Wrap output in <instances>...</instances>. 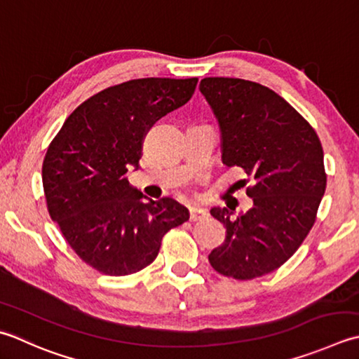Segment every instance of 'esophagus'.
<instances>
[{
  "instance_id": "esophagus-1",
  "label": "esophagus",
  "mask_w": 359,
  "mask_h": 359,
  "mask_svg": "<svg viewBox=\"0 0 359 359\" xmlns=\"http://www.w3.org/2000/svg\"><path fill=\"white\" fill-rule=\"evenodd\" d=\"M207 216V212L201 207H189V221H199Z\"/></svg>"
}]
</instances>
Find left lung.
Returning <instances> with one entry per match:
<instances>
[{
    "label": "left lung",
    "mask_w": 359,
    "mask_h": 359,
    "mask_svg": "<svg viewBox=\"0 0 359 359\" xmlns=\"http://www.w3.org/2000/svg\"><path fill=\"white\" fill-rule=\"evenodd\" d=\"M199 90L219 123L222 163L248 174L254 201L238 216L230 207L210 210L227 235L208 262L236 280L266 276L294 255L314 226L327 187L320 140L290 102L262 83L205 77Z\"/></svg>",
    "instance_id": "obj_1"
}]
</instances>
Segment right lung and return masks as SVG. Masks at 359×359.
Listing matches in <instances>:
<instances>
[{
  "mask_svg": "<svg viewBox=\"0 0 359 359\" xmlns=\"http://www.w3.org/2000/svg\"><path fill=\"white\" fill-rule=\"evenodd\" d=\"M198 77H144L109 87L69 115L41 168L51 219L77 257L105 276H130L157 258L161 238L189 219L171 198L143 202L137 170L152 124L193 96Z\"/></svg>",
  "mask_w": 359,
  "mask_h": 359,
  "instance_id": "right-lung-1",
  "label": "right lung"
}]
</instances>
